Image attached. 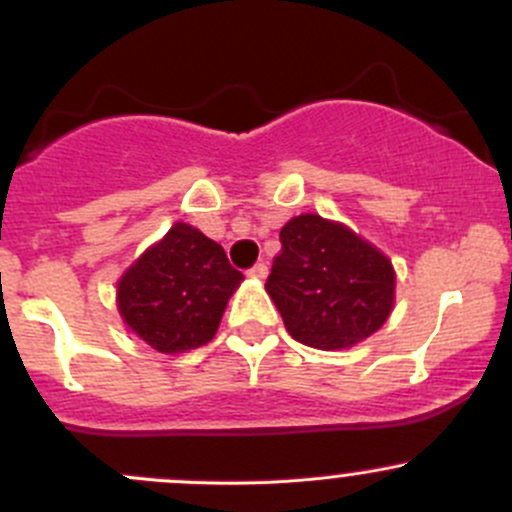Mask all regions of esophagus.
<instances>
[{
  "label": "esophagus",
  "instance_id": "34e87169",
  "mask_svg": "<svg viewBox=\"0 0 512 512\" xmlns=\"http://www.w3.org/2000/svg\"><path fill=\"white\" fill-rule=\"evenodd\" d=\"M247 275H250L252 280H265V277H267V265H265V262H257V265L252 267V270L247 272Z\"/></svg>",
  "mask_w": 512,
  "mask_h": 512
}]
</instances>
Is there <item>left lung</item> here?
<instances>
[{"mask_svg": "<svg viewBox=\"0 0 512 512\" xmlns=\"http://www.w3.org/2000/svg\"><path fill=\"white\" fill-rule=\"evenodd\" d=\"M267 294L292 339L322 352L364 342L394 309L389 257L347 225L304 213L280 230Z\"/></svg>", "mask_w": 512, "mask_h": 512, "instance_id": "8db88e82", "label": "left lung"}]
</instances>
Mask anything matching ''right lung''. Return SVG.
Listing matches in <instances>:
<instances>
[{
	"label": "right lung",
	"instance_id": "obj_1",
	"mask_svg": "<svg viewBox=\"0 0 512 512\" xmlns=\"http://www.w3.org/2000/svg\"><path fill=\"white\" fill-rule=\"evenodd\" d=\"M242 272L198 227L175 223L116 285L123 324L160 354L198 349L215 337Z\"/></svg>",
	"mask_w": 512,
	"mask_h": 512
}]
</instances>
